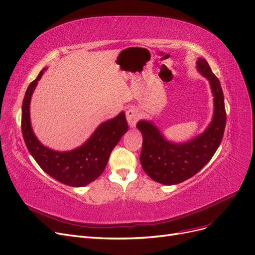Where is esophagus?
<instances>
[{"instance_id": "34e87169", "label": "esophagus", "mask_w": 255, "mask_h": 255, "mask_svg": "<svg viewBox=\"0 0 255 255\" xmlns=\"http://www.w3.org/2000/svg\"><path fill=\"white\" fill-rule=\"evenodd\" d=\"M126 115H127V120H128V122L129 127H130V128H134V127L136 126V124H137V121H138L139 117H140L139 111H138L137 109L131 108V109H128V110L127 111Z\"/></svg>"}]
</instances>
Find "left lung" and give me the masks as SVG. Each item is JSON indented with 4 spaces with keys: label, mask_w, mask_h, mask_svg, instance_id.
I'll use <instances>...</instances> for the list:
<instances>
[{
    "label": "left lung",
    "mask_w": 255,
    "mask_h": 255,
    "mask_svg": "<svg viewBox=\"0 0 255 255\" xmlns=\"http://www.w3.org/2000/svg\"><path fill=\"white\" fill-rule=\"evenodd\" d=\"M197 70L209 81L213 96L212 119L203 133L185 142H174L166 139L151 120L142 119L137 124L143 138L140 154L142 168L161 184H179L195 176L210 161L223 139L226 111L221 84L205 58H198Z\"/></svg>",
    "instance_id": "left-lung-1"
}]
</instances>
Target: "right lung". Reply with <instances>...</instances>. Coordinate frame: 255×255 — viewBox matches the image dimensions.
Listing matches in <instances>:
<instances>
[{"mask_svg": "<svg viewBox=\"0 0 255 255\" xmlns=\"http://www.w3.org/2000/svg\"><path fill=\"white\" fill-rule=\"evenodd\" d=\"M29 85L22 106V133L25 144L39 167L50 177L63 184L83 187L103 174L110 155L128 129L125 112L100 124L85 143L71 150H55L44 145L35 136L31 119L30 103L38 80L44 71Z\"/></svg>", "mask_w": 255, "mask_h": 255, "instance_id": "right-lung-1", "label": "right lung"}]
</instances>
